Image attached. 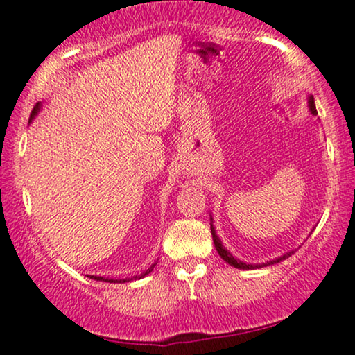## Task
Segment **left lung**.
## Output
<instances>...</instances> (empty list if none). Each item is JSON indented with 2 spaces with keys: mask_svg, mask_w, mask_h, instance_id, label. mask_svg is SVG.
Returning <instances> with one entry per match:
<instances>
[{
  "mask_svg": "<svg viewBox=\"0 0 355 355\" xmlns=\"http://www.w3.org/2000/svg\"><path fill=\"white\" fill-rule=\"evenodd\" d=\"M308 107H309V111H311V114H313V116H316V114H318L316 106H315V98H313L311 95L308 96ZM211 219H213V218H211ZM211 236H213L214 248H216L218 254L221 255V259L224 260V262L230 263V266L236 267V268H242V270H252V268H259V267H262V266H260V263H259V266H254V263H245V262H241V260H239V259H236L234 255H232L231 252H227V249H224V245L221 244V239H219L218 234H216V231H214L213 223H211ZM291 254H293V252H286V254L282 255V257H278V259H275V260H270V262L263 263V266H270V263H277V262H280V260L288 259Z\"/></svg>",
  "mask_w": 355,
  "mask_h": 355,
  "instance_id": "left-lung-1",
  "label": "left lung"
}]
</instances>
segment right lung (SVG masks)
Here are the masks:
<instances>
[{
  "mask_svg": "<svg viewBox=\"0 0 355 355\" xmlns=\"http://www.w3.org/2000/svg\"><path fill=\"white\" fill-rule=\"evenodd\" d=\"M39 107H40V103H37V105L34 106V110H33V114H31V119H33L34 116L39 113ZM154 267H155V263H154V266H150V268H147V270H146L144 273H141V275H139V277H134V278H142V277L149 275V273H150L152 270H154ZM89 278H95V280H101V282H110V284H113V282H114V284H124V282H129V280H132V278H125V280H114V278H106V280H105V278H103V277H96V275H92V277H89Z\"/></svg>",
  "mask_w": 355,
  "mask_h": 355,
  "instance_id": "obj_1",
  "label": "right lung"
}]
</instances>
